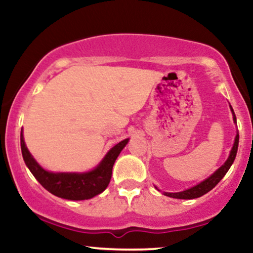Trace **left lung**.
Listing matches in <instances>:
<instances>
[{
  "mask_svg": "<svg viewBox=\"0 0 253 253\" xmlns=\"http://www.w3.org/2000/svg\"><path fill=\"white\" fill-rule=\"evenodd\" d=\"M229 108H231L232 115H233L234 124H237L236 114H234L233 108H232L231 104H229ZM238 144H239V134H238V133H237L236 139H234L233 147H232L231 152H229V156H228L227 161H226L225 163H223L221 167H220L219 169L215 171V172L211 173V175L208 177V178H206L205 181L200 182L199 184L194 185V187L189 188V189H185V190H183V191H178V193H168V191H163L164 195L165 196H169V197H173V199L191 200V199H197V197H200V196L205 195V194H207L208 191H211L214 187H215L217 183L221 181L222 177L226 175V172H227V171L229 170L231 165L233 164L234 159H236V156H237ZM156 189H158V188L156 187ZM159 191H161V190H159Z\"/></svg>",
  "mask_w": 253,
  "mask_h": 253,
  "instance_id": "left-lung-1",
  "label": "left lung"
}]
</instances>
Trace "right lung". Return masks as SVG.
Wrapping results in <instances>:
<instances>
[{
  "mask_svg": "<svg viewBox=\"0 0 253 253\" xmlns=\"http://www.w3.org/2000/svg\"><path fill=\"white\" fill-rule=\"evenodd\" d=\"M128 140L129 139H125L114 145L95 169L86 171V172H52L40 167L39 163L31 155L25 144L22 129L21 135H20L22 157L37 181L53 195L65 200H71V201L92 199L108 187L110 178H112L113 165Z\"/></svg>",
  "mask_w": 253,
  "mask_h": 253,
  "instance_id": "obj_1",
  "label": "right lung"
}]
</instances>
